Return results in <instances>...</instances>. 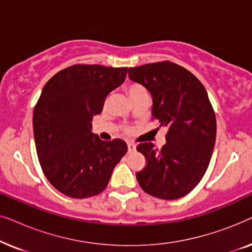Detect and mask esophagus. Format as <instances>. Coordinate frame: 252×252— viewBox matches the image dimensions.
<instances>
[{
    "instance_id": "1",
    "label": "esophagus",
    "mask_w": 252,
    "mask_h": 252,
    "mask_svg": "<svg viewBox=\"0 0 252 252\" xmlns=\"http://www.w3.org/2000/svg\"><path fill=\"white\" fill-rule=\"evenodd\" d=\"M127 148H128V151H134L135 150L136 146L133 142H127Z\"/></svg>"
}]
</instances>
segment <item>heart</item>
<instances>
[{"instance_id":"1","label":"heart","mask_w":252,"mask_h":252,"mask_svg":"<svg viewBox=\"0 0 252 252\" xmlns=\"http://www.w3.org/2000/svg\"><path fill=\"white\" fill-rule=\"evenodd\" d=\"M125 89H126V93L128 94L129 98L132 99V101L134 98H137V97H140V96L147 94V89L144 88L142 85L137 84V82H129V84L126 85ZM126 132L129 133L130 130L126 129Z\"/></svg>"}]
</instances>
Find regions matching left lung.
I'll use <instances>...</instances> for the list:
<instances>
[{
  "label": "left lung",
  "mask_w": 252,
  "mask_h": 252,
  "mask_svg": "<svg viewBox=\"0 0 252 252\" xmlns=\"http://www.w3.org/2000/svg\"><path fill=\"white\" fill-rule=\"evenodd\" d=\"M130 80L143 85L153 97V120L166 127V143L136 147L146 166L136 172L140 187L161 199L187 195L202 180L216 142V113L202 82L170 61L129 67Z\"/></svg>",
  "instance_id": "obj_1"
}]
</instances>
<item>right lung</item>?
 <instances>
[{"mask_svg":"<svg viewBox=\"0 0 252 252\" xmlns=\"http://www.w3.org/2000/svg\"><path fill=\"white\" fill-rule=\"evenodd\" d=\"M127 67L74 64L57 72L42 89L33 112L36 154L48 181L72 198L104 190L127 153L120 139L102 141L92 132L109 93L123 84Z\"/></svg>","mask_w":252,"mask_h":252,"instance_id":"obj_1","label":"right lung"}]
</instances>
